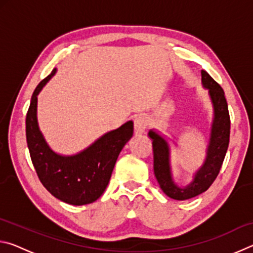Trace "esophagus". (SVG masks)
<instances>
[{
  "label": "esophagus",
  "mask_w": 253,
  "mask_h": 253,
  "mask_svg": "<svg viewBox=\"0 0 253 253\" xmlns=\"http://www.w3.org/2000/svg\"><path fill=\"white\" fill-rule=\"evenodd\" d=\"M147 118L143 116V115H140V116L136 117L135 121H134V130H135V134L136 135H139V134H143L145 131V129L147 128Z\"/></svg>",
  "instance_id": "1"
}]
</instances>
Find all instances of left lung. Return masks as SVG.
<instances>
[{
    "mask_svg": "<svg viewBox=\"0 0 253 253\" xmlns=\"http://www.w3.org/2000/svg\"><path fill=\"white\" fill-rule=\"evenodd\" d=\"M203 87L209 89L213 105V122L211 126L207 157L203 165L195 173L193 181L187 186L179 187L174 183L169 165V147L165 138L156 131L149 130L153 140L154 174L164 193L170 199L183 201L203 193L212 185L223 164L230 140V115L224 91L221 85L207 71H201Z\"/></svg>",
    "mask_w": 253,
    "mask_h": 253,
    "instance_id": "left-lung-1",
    "label": "left lung"
}]
</instances>
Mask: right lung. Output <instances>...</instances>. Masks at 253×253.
I'll use <instances>...</instances> for the list:
<instances>
[{
	"mask_svg": "<svg viewBox=\"0 0 253 253\" xmlns=\"http://www.w3.org/2000/svg\"><path fill=\"white\" fill-rule=\"evenodd\" d=\"M55 71L53 69L37 85L31 98L25 119L30 156L42 185L54 198L72 205L89 204L105 192L119 153L131 138L134 123L129 121L102 135L76 155L63 156L54 153L39 129L37 105L38 95Z\"/></svg>",
	"mask_w": 253,
	"mask_h": 253,
	"instance_id": "1",
	"label": "right lung"
}]
</instances>
